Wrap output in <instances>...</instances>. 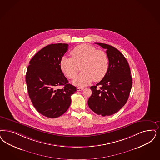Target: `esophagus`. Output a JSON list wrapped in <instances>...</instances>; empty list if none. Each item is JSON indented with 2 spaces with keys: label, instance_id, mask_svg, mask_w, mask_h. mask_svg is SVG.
Returning a JSON list of instances; mask_svg holds the SVG:
<instances>
[{
  "label": "esophagus",
  "instance_id": "esophagus-1",
  "mask_svg": "<svg viewBox=\"0 0 160 160\" xmlns=\"http://www.w3.org/2000/svg\"><path fill=\"white\" fill-rule=\"evenodd\" d=\"M83 88H77V91H82V90H83Z\"/></svg>",
  "mask_w": 160,
  "mask_h": 160
}]
</instances>
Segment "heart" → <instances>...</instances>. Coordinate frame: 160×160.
<instances>
[{"mask_svg": "<svg viewBox=\"0 0 160 160\" xmlns=\"http://www.w3.org/2000/svg\"><path fill=\"white\" fill-rule=\"evenodd\" d=\"M72 58L64 57L61 58V70L70 79L77 76L81 67L82 72L73 83L78 86H85L93 80L98 82L105 77L109 68V58L102 50L94 47L82 44L74 48L70 52Z\"/></svg>", "mask_w": 160, "mask_h": 160, "instance_id": "b5f03b06", "label": "heart"}]
</instances>
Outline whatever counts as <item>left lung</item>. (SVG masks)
Returning a JSON list of instances; mask_svg holds the SVG:
<instances>
[{"label":"left lung","instance_id":"8db88e82","mask_svg":"<svg viewBox=\"0 0 160 160\" xmlns=\"http://www.w3.org/2000/svg\"><path fill=\"white\" fill-rule=\"evenodd\" d=\"M106 49L109 68L105 77L90 87L92 94L88 100L91 110L99 115L110 116L125 105L132 88L129 64L116 48L108 44L96 43Z\"/></svg>","mask_w":160,"mask_h":160}]
</instances>
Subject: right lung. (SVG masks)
<instances>
[{
    "instance_id": "right-lung-1",
    "label": "right lung",
    "mask_w": 160,
    "mask_h": 160,
    "mask_svg": "<svg viewBox=\"0 0 160 160\" xmlns=\"http://www.w3.org/2000/svg\"><path fill=\"white\" fill-rule=\"evenodd\" d=\"M67 44H50L33 56L26 74L28 94L39 113L50 118L63 115L70 107L76 88L68 84L60 61L68 50ZM63 85L62 88H58Z\"/></svg>"
}]
</instances>
